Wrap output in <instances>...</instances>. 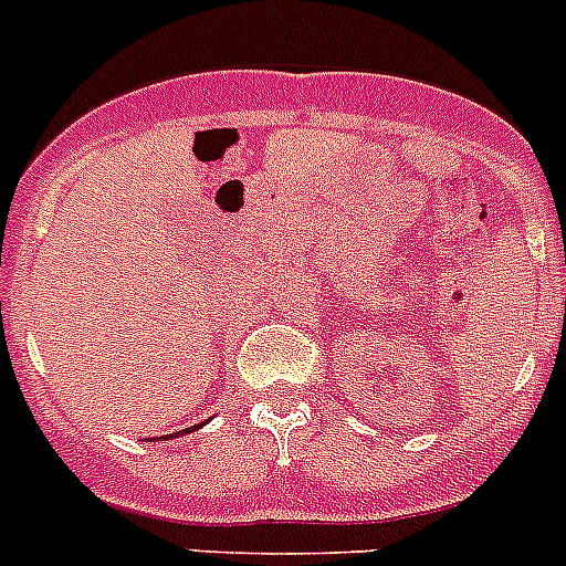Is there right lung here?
Segmentation results:
<instances>
[{
    "instance_id": "right-lung-1",
    "label": "right lung",
    "mask_w": 566,
    "mask_h": 566,
    "mask_svg": "<svg viewBox=\"0 0 566 566\" xmlns=\"http://www.w3.org/2000/svg\"><path fill=\"white\" fill-rule=\"evenodd\" d=\"M199 427H202V424H197V427H188L186 432H191V430H199ZM175 436H177V432H175ZM167 438H172V436H167Z\"/></svg>"
}]
</instances>
